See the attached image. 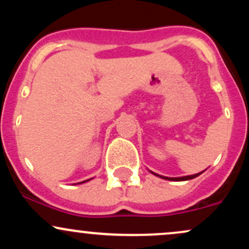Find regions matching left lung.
Listing matches in <instances>:
<instances>
[{"instance_id": "obj_1", "label": "left lung", "mask_w": 249, "mask_h": 249, "mask_svg": "<svg viewBox=\"0 0 249 249\" xmlns=\"http://www.w3.org/2000/svg\"><path fill=\"white\" fill-rule=\"evenodd\" d=\"M148 171H150V170H148ZM205 171H206V170H205ZM205 171H202V172H199V173H196V174H192V176L177 177V178H171V177H164V176H160V174H157V173H154V172H152V171H150V172H151V173H153L154 176L159 177V178H161V179H165V180H172V181H185V180H191V179H194V178H196V177L200 176V174H201V173H204Z\"/></svg>"}]
</instances>
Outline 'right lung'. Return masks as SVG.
<instances>
[{
    "instance_id": "1",
    "label": "right lung",
    "mask_w": 249,
    "mask_h": 249,
    "mask_svg": "<svg viewBox=\"0 0 249 249\" xmlns=\"http://www.w3.org/2000/svg\"><path fill=\"white\" fill-rule=\"evenodd\" d=\"M89 180H91V179H88V180H84V181H81V182H78V184H84V182H87V181H89Z\"/></svg>"
}]
</instances>
